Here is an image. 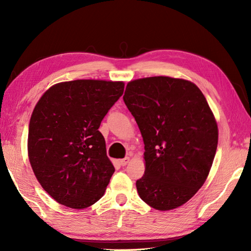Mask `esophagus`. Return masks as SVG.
Masks as SVG:
<instances>
[{
  "instance_id": "1",
  "label": "esophagus",
  "mask_w": 251,
  "mask_h": 251,
  "mask_svg": "<svg viewBox=\"0 0 251 251\" xmlns=\"http://www.w3.org/2000/svg\"><path fill=\"white\" fill-rule=\"evenodd\" d=\"M129 163V157L127 156V157H125V158H123V159H121L120 161V164L122 165V166H126L127 164Z\"/></svg>"
}]
</instances>
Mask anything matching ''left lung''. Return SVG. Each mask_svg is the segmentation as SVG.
<instances>
[{
  "mask_svg": "<svg viewBox=\"0 0 251 251\" xmlns=\"http://www.w3.org/2000/svg\"><path fill=\"white\" fill-rule=\"evenodd\" d=\"M124 102L145 142L138 194L157 210L175 209L204 184L218 146V126L200 88L168 76L131 81Z\"/></svg>",
  "mask_w": 251,
  "mask_h": 251,
  "instance_id": "8db88e82",
  "label": "left lung"
}]
</instances>
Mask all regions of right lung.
<instances>
[{
  "mask_svg": "<svg viewBox=\"0 0 251 251\" xmlns=\"http://www.w3.org/2000/svg\"><path fill=\"white\" fill-rule=\"evenodd\" d=\"M123 82L76 79L51 86L32 112L28 153L37 181L61 205L83 209L103 196L114 166L98 130Z\"/></svg>",
  "mask_w": 251,
  "mask_h": 251,
  "instance_id": "right-lung-1",
  "label": "right lung"
}]
</instances>
